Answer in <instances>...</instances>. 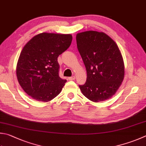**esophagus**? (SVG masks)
<instances>
[{
    "label": "esophagus",
    "mask_w": 146,
    "mask_h": 146,
    "mask_svg": "<svg viewBox=\"0 0 146 146\" xmlns=\"http://www.w3.org/2000/svg\"><path fill=\"white\" fill-rule=\"evenodd\" d=\"M75 79H76L75 76H72V77H70V78H68V79H69V80H71V81L74 80Z\"/></svg>",
    "instance_id": "esophagus-1"
}]
</instances>
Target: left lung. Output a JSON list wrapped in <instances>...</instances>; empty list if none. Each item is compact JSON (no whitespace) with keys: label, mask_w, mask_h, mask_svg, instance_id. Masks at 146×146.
Wrapping results in <instances>:
<instances>
[{"label":"left lung","mask_w":146,"mask_h":146,"mask_svg":"<svg viewBox=\"0 0 146 146\" xmlns=\"http://www.w3.org/2000/svg\"><path fill=\"white\" fill-rule=\"evenodd\" d=\"M76 42L87 72L79 86L93 102L105 101L116 93L125 76V65L117 44L104 32L89 30L76 35Z\"/></svg>","instance_id":"obj_1"}]
</instances>
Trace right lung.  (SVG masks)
I'll return each instance as SVG.
<instances>
[{
	"mask_svg": "<svg viewBox=\"0 0 146 146\" xmlns=\"http://www.w3.org/2000/svg\"><path fill=\"white\" fill-rule=\"evenodd\" d=\"M71 34L41 33L22 49L16 65L19 84L27 95L39 102L51 101L60 94L67 81L58 75V57L69 48Z\"/></svg>",
	"mask_w": 146,
	"mask_h": 146,
	"instance_id": "obj_1",
	"label": "right lung"
}]
</instances>
